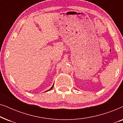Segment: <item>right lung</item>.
I'll list each match as a JSON object with an SVG mask.
<instances>
[{"label": "right lung", "instance_id": "add662e5", "mask_svg": "<svg viewBox=\"0 0 123 123\" xmlns=\"http://www.w3.org/2000/svg\"><path fill=\"white\" fill-rule=\"evenodd\" d=\"M53 86H54V85L53 86H52V87H51V88H50V89H49V90H48V91H50V90H51V89H52V88H53Z\"/></svg>", "mask_w": 123, "mask_h": 123}]
</instances>
